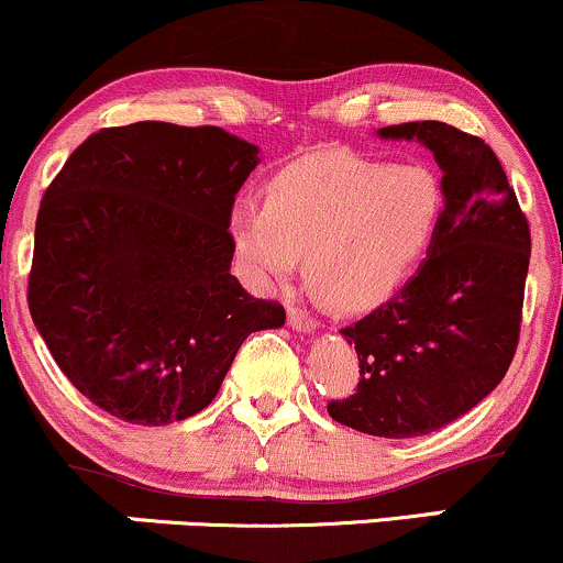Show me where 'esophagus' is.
<instances>
[{"mask_svg": "<svg viewBox=\"0 0 563 563\" xmlns=\"http://www.w3.org/2000/svg\"><path fill=\"white\" fill-rule=\"evenodd\" d=\"M288 322L290 328H296V331H314V328H318L314 314L309 312L307 307H294V303L288 307Z\"/></svg>", "mask_w": 563, "mask_h": 563, "instance_id": "esophagus-1", "label": "esophagus"}]
</instances>
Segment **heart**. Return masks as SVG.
<instances>
[{
	"instance_id": "obj_1",
	"label": "heart",
	"mask_w": 563,
	"mask_h": 563,
	"mask_svg": "<svg viewBox=\"0 0 563 563\" xmlns=\"http://www.w3.org/2000/svg\"><path fill=\"white\" fill-rule=\"evenodd\" d=\"M448 190L429 164L325 153L277 172L267 203L235 200L228 232L254 286L288 277L307 251V275L333 307L357 312L391 296L442 224Z\"/></svg>"
}]
</instances>
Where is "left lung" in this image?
I'll use <instances>...</instances> for the list:
<instances>
[{
  "label": "left lung",
  "mask_w": 563,
  "mask_h": 563,
  "mask_svg": "<svg viewBox=\"0 0 563 563\" xmlns=\"http://www.w3.org/2000/svg\"><path fill=\"white\" fill-rule=\"evenodd\" d=\"M378 134L418 140L434 153L448 206L418 273L394 299L341 328L357 349L360 380L328 412L363 434L410 439L466 416L506 376L519 346L532 238L482 137L442 121Z\"/></svg>",
  "instance_id": "left-lung-1"
}]
</instances>
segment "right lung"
<instances>
[{"label":"right lung","mask_w":563,"mask_h":563,"mask_svg":"<svg viewBox=\"0 0 563 563\" xmlns=\"http://www.w3.org/2000/svg\"><path fill=\"white\" fill-rule=\"evenodd\" d=\"M256 145L137 121L89 134L44 190L29 309L57 367L126 423L196 416L286 309L230 275L228 217Z\"/></svg>","instance_id":"add662e5"}]
</instances>
